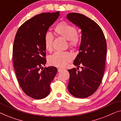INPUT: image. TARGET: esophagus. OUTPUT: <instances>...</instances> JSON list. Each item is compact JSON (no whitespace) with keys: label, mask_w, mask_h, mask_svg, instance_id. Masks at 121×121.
Listing matches in <instances>:
<instances>
[{"label":"esophagus","mask_w":121,"mask_h":121,"mask_svg":"<svg viewBox=\"0 0 121 121\" xmlns=\"http://www.w3.org/2000/svg\"><path fill=\"white\" fill-rule=\"evenodd\" d=\"M62 70H64V69H61V68H59V69H57V71H58V72H61V71H62Z\"/></svg>","instance_id":"34e87169"}]
</instances>
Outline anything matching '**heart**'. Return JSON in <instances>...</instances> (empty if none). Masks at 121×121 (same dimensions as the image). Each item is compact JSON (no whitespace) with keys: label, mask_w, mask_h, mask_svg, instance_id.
Segmentation results:
<instances>
[{"label":"heart","mask_w":121,"mask_h":121,"mask_svg":"<svg viewBox=\"0 0 121 121\" xmlns=\"http://www.w3.org/2000/svg\"><path fill=\"white\" fill-rule=\"evenodd\" d=\"M59 36L68 40L69 45L72 48H76L80 43V37L77 33L76 27L66 21L59 23L54 29ZM54 37L50 33H47L44 36V45L46 50L50 52L52 49ZM72 60V56L68 52H56L48 57L49 64L52 66L63 67Z\"/></svg>","instance_id":"1"}]
</instances>
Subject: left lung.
<instances>
[{"instance_id":"obj_1","label":"left lung","mask_w":121,"mask_h":121,"mask_svg":"<svg viewBox=\"0 0 121 121\" xmlns=\"http://www.w3.org/2000/svg\"><path fill=\"white\" fill-rule=\"evenodd\" d=\"M67 19L81 29L82 39L79 54L73 64L79 67L69 69L68 90L73 96L86 98L96 91L104 73L107 53L106 41L100 27L83 14L73 13L67 15ZM77 69L79 68L77 67Z\"/></svg>"}]
</instances>
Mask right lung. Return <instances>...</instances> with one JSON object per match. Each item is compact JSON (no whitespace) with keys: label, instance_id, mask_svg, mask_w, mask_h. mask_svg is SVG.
Wrapping results in <instances>:
<instances>
[{"label":"right lung","instance_id":"add662e5","mask_svg":"<svg viewBox=\"0 0 121 121\" xmlns=\"http://www.w3.org/2000/svg\"><path fill=\"white\" fill-rule=\"evenodd\" d=\"M59 13L35 15L20 27L15 38L13 60L17 79L23 92L35 99L49 95L50 83L57 72L55 67L43 66L47 62L44 36Z\"/></svg>","mask_w":121,"mask_h":121}]
</instances>
